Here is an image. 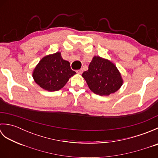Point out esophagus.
I'll list each match as a JSON object with an SVG mask.
<instances>
[{
  "instance_id": "1",
  "label": "esophagus",
  "mask_w": 158,
  "mask_h": 158,
  "mask_svg": "<svg viewBox=\"0 0 158 158\" xmlns=\"http://www.w3.org/2000/svg\"><path fill=\"white\" fill-rule=\"evenodd\" d=\"M77 73L78 74H82L83 73V69H80V70H77Z\"/></svg>"
}]
</instances>
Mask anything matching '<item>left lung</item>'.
Wrapping results in <instances>:
<instances>
[{"instance_id":"1","label":"left lung","mask_w":158,"mask_h":158,"mask_svg":"<svg viewBox=\"0 0 158 158\" xmlns=\"http://www.w3.org/2000/svg\"><path fill=\"white\" fill-rule=\"evenodd\" d=\"M89 88L100 96H109L117 92L123 84V79L116 66L109 60L94 56L88 70L83 72Z\"/></svg>"}]
</instances>
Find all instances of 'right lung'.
Returning a JSON list of instances; mask_svg holds the SVG:
<instances>
[{
    "label": "right lung",
    "mask_w": 158,
    "mask_h": 158,
    "mask_svg": "<svg viewBox=\"0 0 158 158\" xmlns=\"http://www.w3.org/2000/svg\"><path fill=\"white\" fill-rule=\"evenodd\" d=\"M75 74L76 73L70 69L69 62L63 60L60 52H56L40 60L32 77L41 88L54 92L62 88Z\"/></svg>",
    "instance_id": "add662e5"
}]
</instances>
